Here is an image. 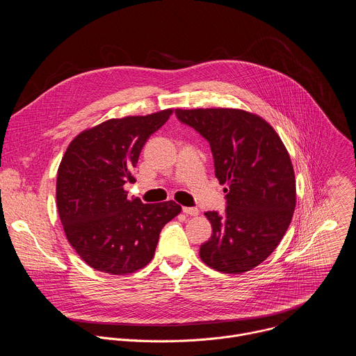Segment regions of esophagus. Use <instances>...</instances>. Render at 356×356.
<instances>
[{
  "label": "esophagus",
  "instance_id": "obj_1",
  "mask_svg": "<svg viewBox=\"0 0 356 356\" xmlns=\"http://www.w3.org/2000/svg\"><path fill=\"white\" fill-rule=\"evenodd\" d=\"M183 213H184L186 216H191V217L198 216V210L194 209V207H183Z\"/></svg>",
  "mask_w": 356,
  "mask_h": 356
}]
</instances>
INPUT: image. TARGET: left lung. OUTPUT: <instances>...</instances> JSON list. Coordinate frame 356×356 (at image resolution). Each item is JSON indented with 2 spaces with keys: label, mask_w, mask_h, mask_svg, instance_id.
Masks as SVG:
<instances>
[{
  "label": "left lung",
  "mask_w": 356,
  "mask_h": 356,
  "mask_svg": "<svg viewBox=\"0 0 356 356\" xmlns=\"http://www.w3.org/2000/svg\"><path fill=\"white\" fill-rule=\"evenodd\" d=\"M177 118L211 146L216 177L228 186L225 214L206 213L211 238L200 258L222 273L261 265L280 243L296 207V177L289 152L262 117L236 108L176 110Z\"/></svg>",
  "instance_id": "8db88e82"
}]
</instances>
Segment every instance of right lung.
Listing matches in <instances>:
<instances>
[{
	"instance_id": "add662e5",
	"label": "right lung",
	"mask_w": 356,
	"mask_h": 356,
	"mask_svg": "<svg viewBox=\"0 0 356 356\" xmlns=\"http://www.w3.org/2000/svg\"><path fill=\"white\" fill-rule=\"evenodd\" d=\"M173 114L113 118L80 132L58 169L56 204L67 241L92 269L129 275L155 255L162 228L180 214L175 201L143 204L128 198L140 150Z\"/></svg>"
}]
</instances>
